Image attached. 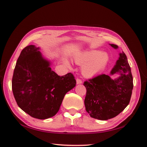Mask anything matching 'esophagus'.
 Wrapping results in <instances>:
<instances>
[{
  "mask_svg": "<svg viewBox=\"0 0 147 147\" xmlns=\"http://www.w3.org/2000/svg\"><path fill=\"white\" fill-rule=\"evenodd\" d=\"M76 83H77L78 84H81V83H82V81H81L80 79H79V78H77V79H76Z\"/></svg>",
  "mask_w": 147,
  "mask_h": 147,
  "instance_id": "34e87169",
  "label": "esophagus"
}]
</instances>
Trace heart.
Masks as SVG:
<instances>
[{
  "label": "heart",
  "mask_w": 147,
  "mask_h": 147,
  "mask_svg": "<svg viewBox=\"0 0 147 147\" xmlns=\"http://www.w3.org/2000/svg\"><path fill=\"white\" fill-rule=\"evenodd\" d=\"M76 64L84 65L82 67V73L84 76L92 77L101 73L107 66L109 61L107 53L100 50L91 49L83 51L74 57ZM67 66L71 67L70 63L66 61Z\"/></svg>",
  "instance_id": "obj_1"
}]
</instances>
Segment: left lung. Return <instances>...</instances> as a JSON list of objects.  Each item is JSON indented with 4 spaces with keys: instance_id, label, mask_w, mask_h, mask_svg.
<instances>
[{
    "instance_id": "1",
    "label": "left lung",
    "mask_w": 147,
    "mask_h": 147,
    "mask_svg": "<svg viewBox=\"0 0 147 147\" xmlns=\"http://www.w3.org/2000/svg\"><path fill=\"white\" fill-rule=\"evenodd\" d=\"M115 49L118 46L110 44ZM110 74L119 73L113 80L102 74L84 81L86 94L84 105L90 117L100 120H107L117 117L128 105L131 96L134 83L133 76L126 54L122 52Z\"/></svg>"
}]
</instances>
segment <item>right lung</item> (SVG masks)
Returning a JSON list of instances; mask_svg holds the SVG:
<instances>
[{"instance_id": "1", "label": "right lung", "mask_w": 147, "mask_h": 147, "mask_svg": "<svg viewBox=\"0 0 147 147\" xmlns=\"http://www.w3.org/2000/svg\"><path fill=\"white\" fill-rule=\"evenodd\" d=\"M39 49L34 45L22 49L13 71L12 88L21 110L33 118L44 120L57 113L65 94L76 81L71 73L58 76Z\"/></svg>"}]
</instances>
